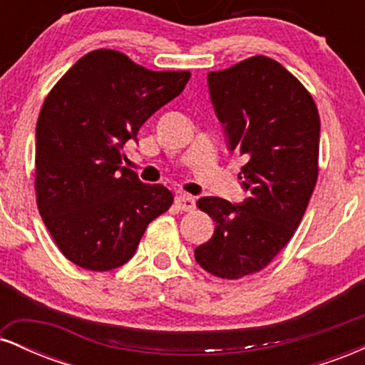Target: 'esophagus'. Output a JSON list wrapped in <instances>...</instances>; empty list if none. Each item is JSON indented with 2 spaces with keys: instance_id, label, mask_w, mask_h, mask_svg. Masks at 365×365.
Here are the masks:
<instances>
[{
  "instance_id": "34e87169",
  "label": "esophagus",
  "mask_w": 365,
  "mask_h": 365,
  "mask_svg": "<svg viewBox=\"0 0 365 365\" xmlns=\"http://www.w3.org/2000/svg\"><path fill=\"white\" fill-rule=\"evenodd\" d=\"M175 206H177L180 211H194L195 199L188 194H180L175 197Z\"/></svg>"
}]
</instances>
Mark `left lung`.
Wrapping results in <instances>:
<instances>
[{
	"instance_id": "left-lung-1",
	"label": "left lung",
	"mask_w": 365,
	"mask_h": 365,
	"mask_svg": "<svg viewBox=\"0 0 365 365\" xmlns=\"http://www.w3.org/2000/svg\"><path fill=\"white\" fill-rule=\"evenodd\" d=\"M207 83L228 149L244 159L238 178L247 199L197 200L216 225L195 261L217 278L238 279L264 269L299 228L319 173L321 121L309 91L267 56L209 72Z\"/></svg>"
}]
</instances>
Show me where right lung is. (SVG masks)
I'll return each instance as SVG.
<instances>
[{
  "instance_id": "add662e5",
  "label": "right lung",
  "mask_w": 365,
  "mask_h": 365,
  "mask_svg": "<svg viewBox=\"0 0 365 365\" xmlns=\"http://www.w3.org/2000/svg\"><path fill=\"white\" fill-rule=\"evenodd\" d=\"M190 72H153L96 49L53 87L36 127L37 207L54 244L89 271L123 266L145 228L173 204L165 185L121 166L125 142L185 89Z\"/></svg>"
}]
</instances>
